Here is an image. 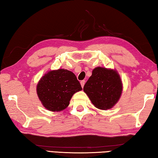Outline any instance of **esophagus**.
Listing matches in <instances>:
<instances>
[{
	"instance_id": "obj_1",
	"label": "esophagus",
	"mask_w": 158,
	"mask_h": 158,
	"mask_svg": "<svg viewBox=\"0 0 158 158\" xmlns=\"http://www.w3.org/2000/svg\"><path fill=\"white\" fill-rule=\"evenodd\" d=\"M85 83V81H84V80H82V81H81V82H80V84H81V87H82V88L84 86Z\"/></svg>"
}]
</instances>
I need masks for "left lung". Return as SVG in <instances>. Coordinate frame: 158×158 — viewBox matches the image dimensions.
I'll list each match as a JSON object with an SVG mask.
<instances>
[{"label": "left lung", "instance_id": "1", "mask_svg": "<svg viewBox=\"0 0 158 158\" xmlns=\"http://www.w3.org/2000/svg\"><path fill=\"white\" fill-rule=\"evenodd\" d=\"M123 84L116 70L98 67L85 83L84 91L95 107L106 110L113 107L121 98Z\"/></svg>", "mask_w": 158, "mask_h": 158}]
</instances>
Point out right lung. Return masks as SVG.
I'll list each match as a JSON object with an SVG mask.
<instances>
[{"label":"right lung","mask_w":158,"mask_h":158,"mask_svg":"<svg viewBox=\"0 0 158 158\" xmlns=\"http://www.w3.org/2000/svg\"><path fill=\"white\" fill-rule=\"evenodd\" d=\"M81 90L75 74L65 69L48 72L37 85L40 100L52 111H60L68 107L73 95Z\"/></svg>","instance_id":"1"}]
</instances>
